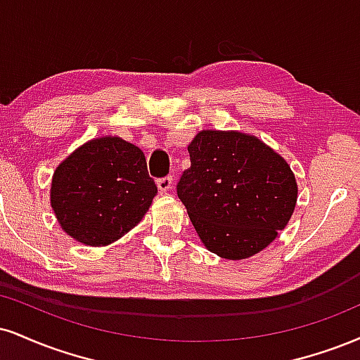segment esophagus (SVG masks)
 <instances>
[{
	"label": "esophagus",
	"instance_id": "1",
	"mask_svg": "<svg viewBox=\"0 0 360 360\" xmlns=\"http://www.w3.org/2000/svg\"><path fill=\"white\" fill-rule=\"evenodd\" d=\"M172 183H174V179H172L171 176L162 177V179H158V188H159V191H161V193H167V191H171Z\"/></svg>",
	"mask_w": 360,
	"mask_h": 360
}]
</instances>
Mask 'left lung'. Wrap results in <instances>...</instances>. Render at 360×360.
<instances>
[{"label": "left lung", "instance_id": "8db88e82", "mask_svg": "<svg viewBox=\"0 0 360 360\" xmlns=\"http://www.w3.org/2000/svg\"><path fill=\"white\" fill-rule=\"evenodd\" d=\"M191 167L177 183L198 236L211 253L245 259L265 250L297 205L292 169L258 137L201 131L188 146Z\"/></svg>", "mask_w": 360, "mask_h": 360}]
</instances>
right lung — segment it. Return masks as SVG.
<instances>
[{"label": "right lung", "mask_w": 360, "mask_h": 360, "mask_svg": "<svg viewBox=\"0 0 360 360\" xmlns=\"http://www.w3.org/2000/svg\"><path fill=\"white\" fill-rule=\"evenodd\" d=\"M158 194L146 155L122 137H97L65 158L51 177L50 205L68 236L107 246L141 223Z\"/></svg>", "instance_id": "obj_1"}]
</instances>
